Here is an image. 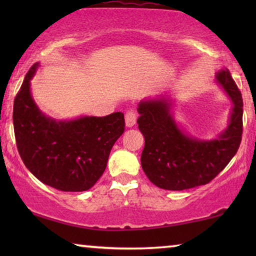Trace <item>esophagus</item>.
<instances>
[{
    "label": "esophagus",
    "mask_w": 256,
    "mask_h": 256,
    "mask_svg": "<svg viewBox=\"0 0 256 256\" xmlns=\"http://www.w3.org/2000/svg\"><path fill=\"white\" fill-rule=\"evenodd\" d=\"M124 120H126V126H127L128 128L132 127L136 124V113L134 110H128L127 113L124 115Z\"/></svg>",
    "instance_id": "1"
}]
</instances>
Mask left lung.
I'll use <instances>...</instances> for the list:
<instances>
[{
	"label": "left lung",
	"mask_w": 256,
	"mask_h": 256,
	"mask_svg": "<svg viewBox=\"0 0 256 256\" xmlns=\"http://www.w3.org/2000/svg\"><path fill=\"white\" fill-rule=\"evenodd\" d=\"M216 82L233 106L226 129L211 140L194 138L177 124L171 96L140 101L138 124L146 141L141 164L156 186L180 191L208 184L236 154L242 135V96L226 68L216 72Z\"/></svg>",
	"instance_id": "8db88e82"
}]
</instances>
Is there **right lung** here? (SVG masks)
<instances>
[{
  "mask_svg": "<svg viewBox=\"0 0 256 256\" xmlns=\"http://www.w3.org/2000/svg\"><path fill=\"white\" fill-rule=\"evenodd\" d=\"M38 68L36 62L29 70L14 101V130L20 158L48 186L66 192L90 190L102 176L110 150L124 134V113L71 120L48 116L31 94V79Z\"/></svg>",
  "mask_w": 256,
  "mask_h": 256,
  "instance_id": "1",
  "label": "right lung"
}]
</instances>
